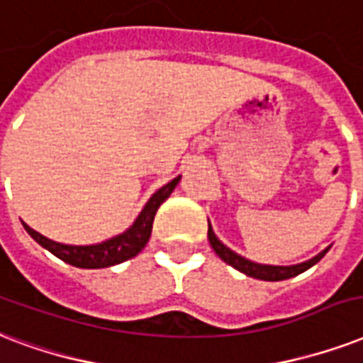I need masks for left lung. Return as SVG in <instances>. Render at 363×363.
Returning a JSON list of instances; mask_svg holds the SVG:
<instances>
[{"mask_svg": "<svg viewBox=\"0 0 363 363\" xmlns=\"http://www.w3.org/2000/svg\"><path fill=\"white\" fill-rule=\"evenodd\" d=\"M208 240H210V246L213 248V252L220 255L227 265L235 267L237 271L244 272L246 277L257 278V280H267V282L288 280V278H294L297 277V274H301V272H305L313 265H316V263L328 254V250H322L318 255H314L313 259L303 261V263H297V265H263V263H255V261L246 259V257H242V255L237 254V252H233L231 248H227L225 244L216 237V233H213L210 221H208Z\"/></svg>", "mask_w": 363, "mask_h": 363, "instance_id": "obj_1", "label": "left lung"}]
</instances>
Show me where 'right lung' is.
Here are the masks:
<instances>
[{"instance_id": "1", "label": "right lung", "mask_w": 363, "mask_h": 363, "mask_svg": "<svg viewBox=\"0 0 363 363\" xmlns=\"http://www.w3.org/2000/svg\"><path fill=\"white\" fill-rule=\"evenodd\" d=\"M178 178H174L172 182H168L167 185H162L161 189H157L153 195L150 196V201L145 202V206L142 208V212L138 213V218L134 220L126 231L121 235L104 240L98 244H86V246H74V244H62L56 240L43 237L41 233L33 231L32 227L26 225L22 221V225L26 229L30 237L43 246L45 250H49L50 254L56 255L58 259L66 261L69 265L79 267V269H104V267H113L117 263L130 259L134 255H138L145 248V244L151 237V229H153V220L155 213L159 210L162 202L167 201L168 196L172 195V191L176 189V185L179 184Z\"/></svg>"}]
</instances>
